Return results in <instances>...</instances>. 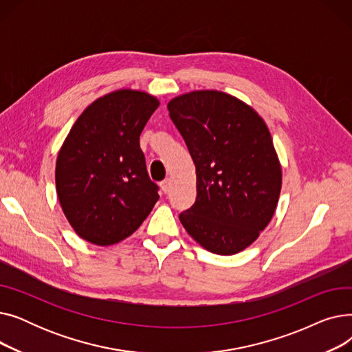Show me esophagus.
Returning <instances> with one entry per match:
<instances>
[{"instance_id":"34e87169","label":"esophagus","mask_w":352,"mask_h":352,"mask_svg":"<svg viewBox=\"0 0 352 352\" xmlns=\"http://www.w3.org/2000/svg\"><path fill=\"white\" fill-rule=\"evenodd\" d=\"M161 190L164 191V192H168L170 191V188H171V179L170 178H166V179H164V181H161Z\"/></svg>"}]
</instances>
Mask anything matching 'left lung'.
<instances>
[{
	"instance_id": "obj_1",
	"label": "left lung",
	"mask_w": 352,
	"mask_h": 352,
	"mask_svg": "<svg viewBox=\"0 0 352 352\" xmlns=\"http://www.w3.org/2000/svg\"><path fill=\"white\" fill-rule=\"evenodd\" d=\"M197 173V198L179 214L206 250L232 255L271 221L281 191V165L264 120L221 91H194L168 102Z\"/></svg>"
}]
</instances>
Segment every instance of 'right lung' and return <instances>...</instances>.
<instances>
[{"label":"right lung","instance_id":"obj_1","mask_svg":"<svg viewBox=\"0 0 352 352\" xmlns=\"http://www.w3.org/2000/svg\"><path fill=\"white\" fill-rule=\"evenodd\" d=\"M160 102L120 89L92 102L72 125L55 166L63 211L76 232L97 245L131 235L158 201L140 135Z\"/></svg>","mask_w":352,"mask_h":352}]
</instances>
